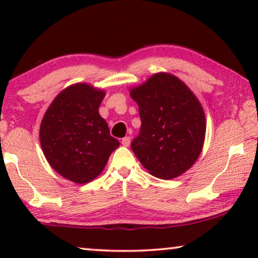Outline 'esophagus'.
I'll use <instances>...</instances> for the list:
<instances>
[{
  "label": "esophagus",
  "mask_w": 258,
  "mask_h": 258,
  "mask_svg": "<svg viewBox=\"0 0 258 258\" xmlns=\"http://www.w3.org/2000/svg\"><path fill=\"white\" fill-rule=\"evenodd\" d=\"M122 144L124 147H129L130 146V137L129 136L123 137V139H122Z\"/></svg>",
  "instance_id": "34e87169"
}]
</instances>
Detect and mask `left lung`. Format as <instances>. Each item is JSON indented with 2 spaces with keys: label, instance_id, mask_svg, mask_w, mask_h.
I'll return each instance as SVG.
<instances>
[{
  "label": "left lung",
  "instance_id": "obj_1",
  "mask_svg": "<svg viewBox=\"0 0 258 258\" xmlns=\"http://www.w3.org/2000/svg\"><path fill=\"white\" fill-rule=\"evenodd\" d=\"M130 96L142 122L132 149L143 167L162 179L191 168L202 151L207 123L202 105L186 84L158 73L133 88Z\"/></svg>",
  "mask_w": 258,
  "mask_h": 258
}]
</instances>
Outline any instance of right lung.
Masks as SVG:
<instances>
[{
  "instance_id": "1",
  "label": "right lung",
  "mask_w": 258,
  "mask_h": 258,
  "mask_svg": "<svg viewBox=\"0 0 258 258\" xmlns=\"http://www.w3.org/2000/svg\"><path fill=\"white\" fill-rule=\"evenodd\" d=\"M104 96L87 83L73 84L55 97L42 118L45 158L56 172L79 184L96 178L119 146L98 114Z\"/></svg>"
}]
</instances>
